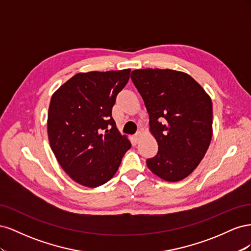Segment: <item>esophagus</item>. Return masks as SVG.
<instances>
[{
    "instance_id": "obj_1",
    "label": "esophagus",
    "mask_w": 251,
    "mask_h": 251,
    "mask_svg": "<svg viewBox=\"0 0 251 251\" xmlns=\"http://www.w3.org/2000/svg\"><path fill=\"white\" fill-rule=\"evenodd\" d=\"M141 135H142V132H141V131H138L137 133H136V134L134 135V140H135V142H138V141H139V139H140V137H141Z\"/></svg>"
}]
</instances>
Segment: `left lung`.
Returning <instances> with one entry per match:
<instances>
[{
	"label": "left lung",
	"mask_w": 251,
	"mask_h": 251,
	"mask_svg": "<svg viewBox=\"0 0 251 251\" xmlns=\"http://www.w3.org/2000/svg\"><path fill=\"white\" fill-rule=\"evenodd\" d=\"M131 78L146 104L150 130L158 142L148 168L165 181L186 178L198 166L212 136V104L188 74L170 69H140Z\"/></svg>",
	"instance_id": "obj_1"
}]
</instances>
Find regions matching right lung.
I'll list each match as a JSON object with an SVG mask.
<instances>
[{
    "label": "right lung",
    "instance_id": "1",
    "mask_svg": "<svg viewBox=\"0 0 251 251\" xmlns=\"http://www.w3.org/2000/svg\"><path fill=\"white\" fill-rule=\"evenodd\" d=\"M131 69L74 75L51 97L50 147L63 170L77 183L97 187L117 172L131 142L112 117L116 97Z\"/></svg>",
    "mask_w": 251,
    "mask_h": 251
}]
</instances>
